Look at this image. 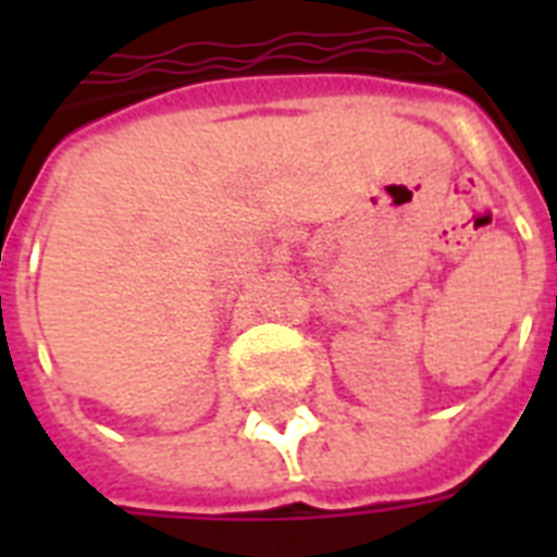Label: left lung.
<instances>
[{"label":"left lung","mask_w":557,"mask_h":557,"mask_svg":"<svg viewBox=\"0 0 557 557\" xmlns=\"http://www.w3.org/2000/svg\"><path fill=\"white\" fill-rule=\"evenodd\" d=\"M555 260H557V253H555Z\"/></svg>","instance_id":"1"}]
</instances>
